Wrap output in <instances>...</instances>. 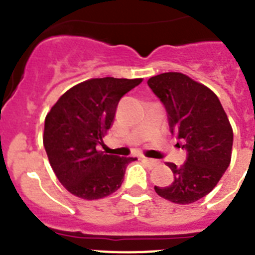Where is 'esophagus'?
<instances>
[{
  "label": "esophagus",
  "mask_w": 255,
  "mask_h": 255,
  "mask_svg": "<svg viewBox=\"0 0 255 255\" xmlns=\"http://www.w3.org/2000/svg\"><path fill=\"white\" fill-rule=\"evenodd\" d=\"M141 161H144L145 163H149V164H155L157 162L154 161V159H150V158H147V157H141Z\"/></svg>",
  "instance_id": "obj_1"
}]
</instances>
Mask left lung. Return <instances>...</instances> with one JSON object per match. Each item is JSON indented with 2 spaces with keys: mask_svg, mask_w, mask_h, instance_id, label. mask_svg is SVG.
I'll return each instance as SVG.
<instances>
[{
  "mask_svg": "<svg viewBox=\"0 0 255 255\" xmlns=\"http://www.w3.org/2000/svg\"><path fill=\"white\" fill-rule=\"evenodd\" d=\"M148 85L167 110L171 131L181 141L176 145L188 152L181 166L167 163L172 184L154 186L155 193L176 204L197 202L213 190L231 162V124L218 97L185 74H159Z\"/></svg>",
  "mask_w": 255,
  "mask_h": 255,
  "instance_id": "1",
  "label": "left lung"
}]
</instances>
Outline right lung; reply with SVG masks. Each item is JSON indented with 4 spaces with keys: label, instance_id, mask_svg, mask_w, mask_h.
I'll list each match as a JSON object with an SVG mask.
<instances>
[{
    "label": "right lung",
    "instance_id": "1",
    "mask_svg": "<svg viewBox=\"0 0 255 255\" xmlns=\"http://www.w3.org/2000/svg\"><path fill=\"white\" fill-rule=\"evenodd\" d=\"M143 79L96 78L70 88L44 120L43 144L58 181L87 200L108 197L120 188L132 157L97 149L114 123L121 97Z\"/></svg>",
    "mask_w": 255,
    "mask_h": 255
}]
</instances>
